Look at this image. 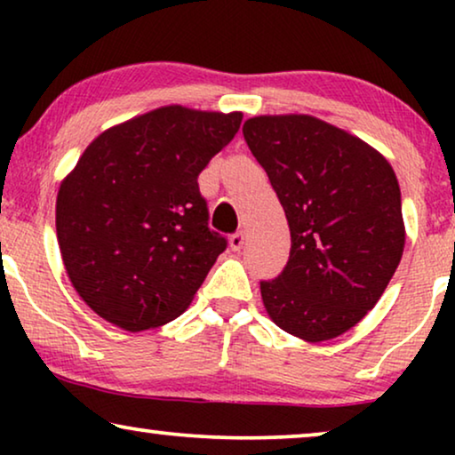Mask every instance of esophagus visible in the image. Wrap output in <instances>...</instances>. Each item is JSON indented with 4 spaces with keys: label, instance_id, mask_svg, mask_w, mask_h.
<instances>
[{
    "label": "esophagus",
    "instance_id": "obj_1",
    "mask_svg": "<svg viewBox=\"0 0 455 455\" xmlns=\"http://www.w3.org/2000/svg\"><path fill=\"white\" fill-rule=\"evenodd\" d=\"M244 240H246L244 232L232 234V235H229V248H232V251H240V248L244 246Z\"/></svg>",
    "mask_w": 455,
    "mask_h": 455
}]
</instances>
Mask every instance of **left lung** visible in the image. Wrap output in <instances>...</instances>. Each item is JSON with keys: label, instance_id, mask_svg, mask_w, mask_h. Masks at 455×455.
Instances as JSON below:
<instances>
[{"label": "left lung", "instance_id": "8db88e82", "mask_svg": "<svg viewBox=\"0 0 455 455\" xmlns=\"http://www.w3.org/2000/svg\"><path fill=\"white\" fill-rule=\"evenodd\" d=\"M242 132L291 235L282 275L260 282L267 315L308 344L338 338L375 307L400 265L406 228L394 167L313 116H257Z\"/></svg>", "mask_w": 455, "mask_h": 455}]
</instances>
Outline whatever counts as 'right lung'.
I'll return each mask as SVG.
<instances>
[{"instance_id":"right-lung-1","label":"right lung","mask_w":455,"mask_h":455,"mask_svg":"<svg viewBox=\"0 0 455 455\" xmlns=\"http://www.w3.org/2000/svg\"><path fill=\"white\" fill-rule=\"evenodd\" d=\"M240 124L242 111L165 105L99 134L61 180V260L101 319L136 333L190 307L228 246L196 178Z\"/></svg>"}]
</instances>
